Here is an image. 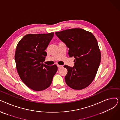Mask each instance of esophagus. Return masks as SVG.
I'll return each instance as SVG.
<instances>
[{
  "label": "esophagus",
  "instance_id": "esophagus-1",
  "mask_svg": "<svg viewBox=\"0 0 120 120\" xmlns=\"http://www.w3.org/2000/svg\"><path fill=\"white\" fill-rule=\"evenodd\" d=\"M57 67H58V68H61L63 67V66H62V65H57Z\"/></svg>",
  "mask_w": 120,
  "mask_h": 120
}]
</instances>
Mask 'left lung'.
<instances>
[{"instance_id":"left-lung-1","label":"left lung","mask_w":120,"mask_h":120,"mask_svg":"<svg viewBox=\"0 0 120 120\" xmlns=\"http://www.w3.org/2000/svg\"><path fill=\"white\" fill-rule=\"evenodd\" d=\"M55 34L69 48L70 57L75 58L74 67L64 66L68 70L67 85L74 90L85 89L95 78L100 64L101 55L96 39L92 33L80 28L64 30Z\"/></svg>"}]
</instances>
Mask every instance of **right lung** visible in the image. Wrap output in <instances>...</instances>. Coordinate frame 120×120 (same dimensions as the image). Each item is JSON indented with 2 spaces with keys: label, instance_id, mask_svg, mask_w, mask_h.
I'll list each match as a JSON object with an SVG mask.
<instances>
[{
  "label": "right lung",
  "instance_id": "add662e5",
  "mask_svg": "<svg viewBox=\"0 0 120 120\" xmlns=\"http://www.w3.org/2000/svg\"><path fill=\"white\" fill-rule=\"evenodd\" d=\"M53 35L54 33L28 34L16 47L15 58L18 73L24 84L34 90L41 91L49 87L57 71L56 65L43 63L47 54L45 50Z\"/></svg>",
  "mask_w": 120,
  "mask_h": 120
}]
</instances>
